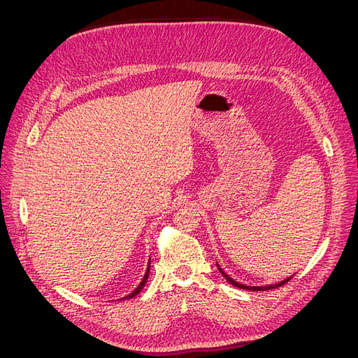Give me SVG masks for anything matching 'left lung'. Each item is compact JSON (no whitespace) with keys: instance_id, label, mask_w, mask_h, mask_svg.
I'll list each match as a JSON object with an SVG mask.
<instances>
[{"instance_id":"8db88e82","label":"left lung","mask_w":358,"mask_h":358,"mask_svg":"<svg viewBox=\"0 0 358 358\" xmlns=\"http://www.w3.org/2000/svg\"><path fill=\"white\" fill-rule=\"evenodd\" d=\"M218 268H220V272L222 273V276H224L227 280H229V282H230L233 287L242 288V289H249V291H266V289H272V288L282 287L284 284H287V282H288V280H289L292 276H294V275H292L291 278H287V279H284V280H282V282H278V284H275V285H266V287H249V285H243V284H241V282H237V280H234L233 278H230L229 275H227V273L224 272V270H222L220 266H218Z\"/></svg>"}]
</instances>
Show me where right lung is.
<instances>
[{
	"instance_id": "right-lung-1",
	"label": "right lung",
	"mask_w": 358,
	"mask_h": 358,
	"mask_svg": "<svg viewBox=\"0 0 358 358\" xmlns=\"http://www.w3.org/2000/svg\"><path fill=\"white\" fill-rule=\"evenodd\" d=\"M149 270H150V262H149V264H148V268H146V273H145V276H143V279H142V282L138 284V287L133 291V292H129V294L127 296V297H124V299H131V297H134V296H137L140 291L143 289V287H145V284H146V280H148V276H149Z\"/></svg>"
}]
</instances>
